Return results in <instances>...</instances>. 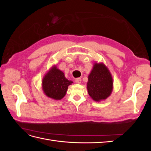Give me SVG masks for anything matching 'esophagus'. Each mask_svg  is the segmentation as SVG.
<instances>
[{"mask_svg":"<svg viewBox=\"0 0 151 151\" xmlns=\"http://www.w3.org/2000/svg\"><path fill=\"white\" fill-rule=\"evenodd\" d=\"M76 83L77 84H81V79L80 77H78V78H76Z\"/></svg>","mask_w":151,"mask_h":151,"instance_id":"1","label":"esophagus"}]
</instances>
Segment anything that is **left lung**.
<instances>
[{
    "mask_svg": "<svg viewBox=\"0 0 151 151\" xmlns=\"http://www.w3.org/2000/svg\"><path fill=\"white\" fill-rule=\"evenodd\" d=\"M88 93L96 101L106 99L111 93L113 80L106 67L103 63H95L88 76L87 85Z\"/></svg>",
    "mask_w": 151,
    "mask_h": 151,
    "instance_id": "8db88e82",
    "label": "left lung"
}]
</instances>
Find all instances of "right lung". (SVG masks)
<instances>
[{
  "instance_id": "obj_1",
  "label": "right lung",
  "mask_w": 151,
  "mask_h": 151,
  "mask_svg": "<svg viewBox=\"0 0 151 151\" xmlns=\"http://www.w3.org/2000/svg\"><path fill=\"white\" fill-rule=\"evenodd\" d=\"M72 83L65 78L61 70L54 67L44 77L43 89L47 96L54 99H61L65 95L68 86Z\"/></svg>"
}]
</instances>
